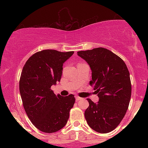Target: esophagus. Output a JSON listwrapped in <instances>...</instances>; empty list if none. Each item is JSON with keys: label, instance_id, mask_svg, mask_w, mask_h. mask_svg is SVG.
<instances>
[{"label": "esophagus", "instance_id": "esophagus-1", "mask_svg": "<svg viewBox=\"0 0 148 148\" xmlns=\"http://www.w3.org/2000/svg\"><path fill=\"white\" fill-rule=\"evenodd\" d=\"M75 98H76V101H79V100H81V98L80 97H79V96H76V97H75Z\"/></svg>", "mask_w": 148, "mask_h": 148}]
</instances>
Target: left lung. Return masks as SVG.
I'll return each instance as SVG.
<instances>
[{
  "mask_svg": "<svg viewBox=\"0 0 148 148\" xmlns=\"http://www.w3.org/2000/svg\"><path fill=\"white\" fill-rule=\"evenodd\" d=\"M77 54L89 64L90 84L99 97L97 103L87 99L89 106L85 118L94 131L108 133L118 126L128 109L132 94L130 72L120 57L102 47L81 51Z\"/></svg>",
  "mask_w": 148,
  "mask_h": 148,
  "instance_id": "left-lung-1",
  "label": "left lung"
}]
</instances>
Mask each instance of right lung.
Returning a JSON list of instances; mask_svg holds the SVG:
<instances>
[{
    "mask_svg": "<svg viewBox=\"0 0 148 148\" xmlns=\"http://www.w3.org/2000/svg\"><path fill=\"white\" fill-rule=\"evenodd\" d=\"M73 54L47 49L33 54L23 66L19 81L23 107L34 126L45 133L65 126L75 102L73 95H56L51 89L60 81L63 63Z\"/></svg>",
    "mask_w": 148,
    "mask_h": 148,
    "instance_id": "right-lung-1",
    "label": "right lung"
}]
</instances>
